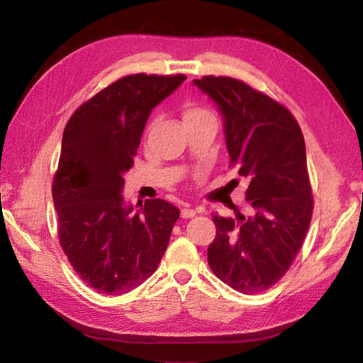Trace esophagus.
Returning <instances> with one entry per match:
<instances>
[{
    "mask_svg": "<svg viewBox=\"0 0 363 363\" xmlns=\"http://www.w3.org/2000/svg\"><path fill=\"white\" fill-rule=\"evenodd\" d=\"M194 216H196V209H192V208H183L182 209L183 219H189V217H194Z\"/></svg>",
    "mask_w": 363,
    "mask_h": 363,
    "instance_id": "esophagus-1",
    "label": "esophagus"
}]
</instances>
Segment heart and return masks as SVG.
Returning a JSON list of instances; mask_svg holds the SVG:
<instances>
[{"instance_id": "obj_1", "label": "heart", "mask_w": 363, "mask_h": 363, "mask_svg": "<svg viewBox=\"0 0 363 363\" xmlns=\"http://www.w3.org/2000/svg\"><path fill=\"white\" fill-rule=\"evenodd\" d=\"M208 115H213V113L208 108H203V107L197 106V104H186V106H184V108H183V121H184V124L189 123V121H192V119L208 116Z\"/></svg>"}]
</instances>
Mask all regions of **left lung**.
<instances>
[{
	"label": "left lung",
	"mask_w": 363,
	"mask_h": 363,
	"mask_svg": "<svg viewBox=\"0 0 363 363\" xmlns=\"http://www.w3.org/2000/svg\"><path fill=\"white\" fill-rule=\"evenodd\" d=\"M194 84L223 116L230 166L248 180L250 214L213 216L208 247L214 275L235 291L253 295L283 278L309 230L313 197L301 128L283 104L242 80L203 76Z\"/></svg>",
	"instance_id": "8db88e82"
}]
</instances>
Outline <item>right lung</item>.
<instances>
[{"label":"right lung","instance_id":"add662e5","mask_svg":"<svg viewBox=\"0 0 363 363\" xmlns=\"http://www.w3.org/2000/svg\"><path fill=\"white\" fill-rule=\"evenodd\" d=\"M184 74H130L80 106L65 125L52 182L57 233L72 269L99 294L144 283L163 257L180 211L166 200L127 205L121 192L152 108Z\"/></svg>","mask_w":363,"mask_h":363}]
</instances>
